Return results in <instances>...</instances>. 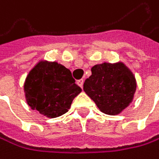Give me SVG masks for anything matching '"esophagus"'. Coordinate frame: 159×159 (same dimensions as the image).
I'll use <instances>...</instances> for the list:
<instances>
[{"label": "esophagus", "mask_w": 159, "mask_h": 159, "mask_svg": "<svg viewBox=\"0 0 159 159\" xmlns=\"http://www.w3.org/2000/svg\"><path fill=\"white\" fill-rule=\"evenodd\" d=\"M77 84L79 85V86H80L81 88H83V84H84V80L83 79H80V80H78L77 81Z\"/></svg>", "instance_id": "obj_1"}]
</instances>
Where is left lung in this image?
Returning a JSON list of instances; mask_svg holds the SVG:
<instances>
[{
    "label": "left lung",
    "mask_w": 159,
    "mask_h": 159,
    "mask_svg": "<svg viewBox=\"0 0 159 159\" xmlns=\"http://www.w3.org/2000/svg\"><path fill=\"white\" fill-rule=\"evenodd\" d=\"M91 71L83 89L102 112L119 114L132 102L137 83L124 63L103 62L93 66Z\"/></svg>",
    "instance_id": "obj_1"
}]
</instances>
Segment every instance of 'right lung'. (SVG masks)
Returning a JSON list of instances; mask_svg holds the SVG:
<instances>
[{
    "instance_id": "obj_1",
    "label": "right lung",
    "mask_w": 159,
    "mask_h": 159,
    "mask_svg": "<svg viewBox=\"0 0 159 159\" xmlns=\"http://www.w3.org/2000/svg\"><path fill=\"white\" fill-rule=\"evenodd\" d=\"M81 91L70 70L56 61L38 62L24 83L28 106L50 118L67 112L72 101Z\"/></svg>"
}]
</instances>
